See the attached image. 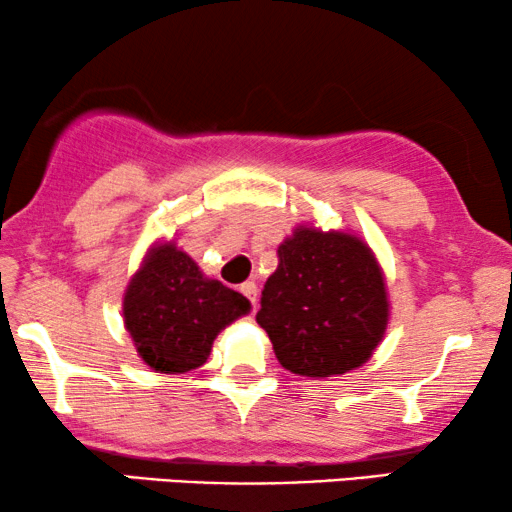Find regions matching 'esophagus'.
Instances as JSON below:
<instances>
[{
	"label": "esophagus",
	"instance_id": "esophagus-1",
	"mask_svg": "<svg viewBox=\"0 0 512 512\" xmlns=\"http://www.w3.org/2000/svg\"><path fill=\"white\" fill-rule=\"evenodd\" d=\"M240 291H242V296H244V298H249V303H251V305H256L258 286H256L254 282H244V284L240 286Z\"/></svg>",
	"mask_w": 512,
	"mask_h": 512
}]
</instances>
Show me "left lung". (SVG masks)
I'll return each mask as SVG.
<instances>
[{"instance_id":"1","label":"left lung","mask_w":512,"mask_h":512,"mask_svg":"<svg viewBox=\"0 0 512 512\" xmlns=\"http://www.w3.org/2000/svg\"><path fill=\"white\" fill-rule=\"evenodd\" d=\"M277 261L256 321L279 363L296 375L331 377L368 361L387 328L389 303L366 244L345 233L296 228Z\"/></svg>"}]
</instances>
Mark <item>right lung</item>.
<instances>
[{
	"mask_svg": "<svg viewBox=\"0 0 512 512\" xmlns=\"http://www.w3.org/2000/svg\"><path fill=\"white\" fill-rule=\"evenodd\" d=\"M249 300L219 279L202 277L174 244L153 249L123 300L137 352L160 373H186L207 361L221 328L249 312Z\"/></svg>",
	"mask_w": 512,
	"mask_h": 512,
	"instance_id": "add662e5",
	"label": "right lung"
}]
</instances>
